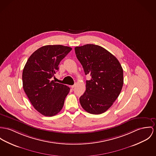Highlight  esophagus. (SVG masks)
<instances>
[{
  "mask_svg": "<svg viewBox=\"0 0 156 156\" xmlns=\"http://www.w3.org/2000/svg\"><path fill=\"white\" fill-rule=\"evenodd\" d=\"M75 86H76V84H74V85H71V88H74Z\"/></svg>",
  "mask_w": 156,
  "mask_h": 156,
  "instance_id": "1",
  "label": "esophagus"
}]
</instances>
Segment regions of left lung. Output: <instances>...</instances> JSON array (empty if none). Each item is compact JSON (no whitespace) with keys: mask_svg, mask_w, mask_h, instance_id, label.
<instances>
[{"mask_svg":"<svg viewBox=\"0 0 156 156\" xmlns=\"http://www.w3.org/2000/svg\"><path fill=\"white\" fill-rule=\"evenodd\" d=\"M77 59L85 75L86 90L80 98L82 108L89 113L99 115L110 108L120 94L123 72L119 60L105 48L95 44L75 48Z\"/></svg>","mask_w":156,"mask_h":156,"instance_id":"left-lung-1","label":"left lung"}]
</instances>
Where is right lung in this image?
Wrapping results in <instances>:
<instances>
[{
    "label": "right lung",
    "mask_w": 156,
    "mask_h": 156,
    "mask_svg": "<svg viewBox=\"0 0 156 156\" xmlns=\"http://www.w3.org/2000/svg\"><path fill=\"white\" fill-rule=\"evenodd\" d=\"M71 50L62 45L43 46L30 56L24 66V91L34 108L44 116H53L60 112L70 91L69 87L55 83L51 78Z\"/></svg>",
    "instance_id": "add662e5"
}]
</instances>
